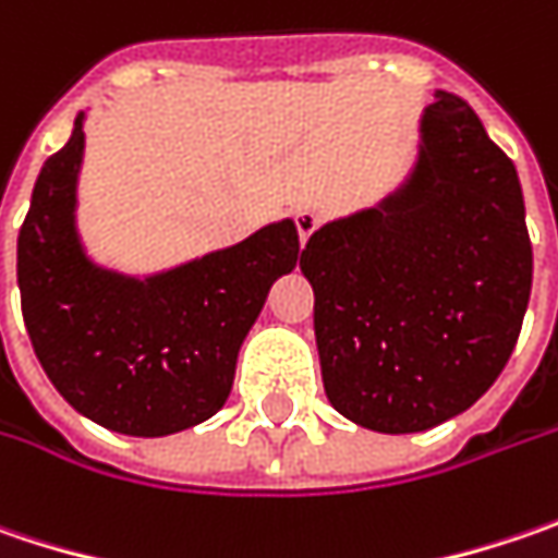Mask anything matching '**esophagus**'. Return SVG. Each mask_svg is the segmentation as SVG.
<instances>
[{
	"label": "esophagus",
	"instance_id": "esophagus-1",
	"mask_svg": "<svg viewBox=\"0 0 558 558\" xmlns=\"http://www.w3.org/2000/svg\"><path fill=\"white\" fill-rule=\"evenodd\" d=\"M293 221H296V231H300V240H308L312 233L318 231V225H322V215L315 211V208H300L296 215H293Z\"/></svg>",
	"mask_w": 558,
	"mask_h": 558
}]
</instances>
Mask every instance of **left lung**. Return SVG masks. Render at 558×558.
<instances>
[{
    "instance_id": "8db88e82",
    "label": "left lung",
    "mask_w": 558,
    "mask_h": 558,
    "mask_svg": "<svg viewBox=\"0 0 558 558\" xmlns=\"http://www.w3.org/2000/svg\"><path fill=\"white\" fill-rule=\"evenodd\" d=\"M300 268L330 405L380 434L444 424L490 390L531 300L515 165L465 99L437 89L409 181L318 228Z\"/></svg>"
}]
</instances>
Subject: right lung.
Returning a JSON list of instances; mask_svg holds the SVG:
<instances>
[{"label":"right lung","instance_id":"obj_1","mask_svg":"<svg viewBox=\"0 0 558 558\" xmlns=\"http://www.w3.org/2000/svg\"><path fill=\"white\" fill-rule=\"evenodd\" d=\"M84 111L39 171L17 233L21 312L43 372L89 422L165 437L211 418L271 283L290 275V218L153 278L96 265L77 233Z\"/></svg>","mask_w":558,"mask_h":558}]
</instances>
